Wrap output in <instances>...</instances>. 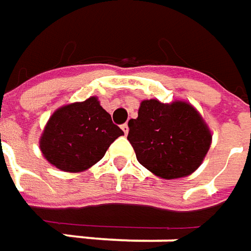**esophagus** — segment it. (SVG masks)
<instances>
[{"label": "esophagus", "instance_id": "34e87169", "mask_svg": "<svg viewBox=\"0 0 251 251\" xmlns=\"http://www.w3.org/2000/svg\"><path fill=\"white\" fill-rule=\"evenodd\" d=\"M121 130H123V132L127 135V134H128V124H127V123H126V124H123V126H121Z\"/></svg>", "mask_w": 251, "mask_h": 251}]
</instances>
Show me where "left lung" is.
I'll return each mask as SVG.
<instances>
[{
  "mask_svg": "<svg viewBox=\"0 0 251 251\" xmlns=\"http://www.w3.org/2000/svg\"><path fill=\"white\" fill-rule=\"evenodd\" d=\"M128 137L137 159L162 178L186 177L202 163L211 131L187 101H141L138 117L128 121Z\"/></svg>",
  "mask_w": 251,
  "mask_h": 251,
  "instance_id": "8db88e82",
  "label": "left lung"
}]
</instances>
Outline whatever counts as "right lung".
Returning a JSON list of instances; mask_svg holds the SVG:
<instances>
[{
    "mask_svg": "<svg viewBox=\"0 0 251 251\" xmlns=\"http://www.w3.org/2000/svg\"><path fill=\"white\" fill-rule=\"evenodd\" d=\"M124 132L92 96L54 111L44 127L40 151L63 172H83L104 156L111 142Z\"/></svg>",
    "mask_w": 251,
    "mask_h": 251,
    "instance_id": "add662e5",
    "label": "right lung"
}]
</instances>
